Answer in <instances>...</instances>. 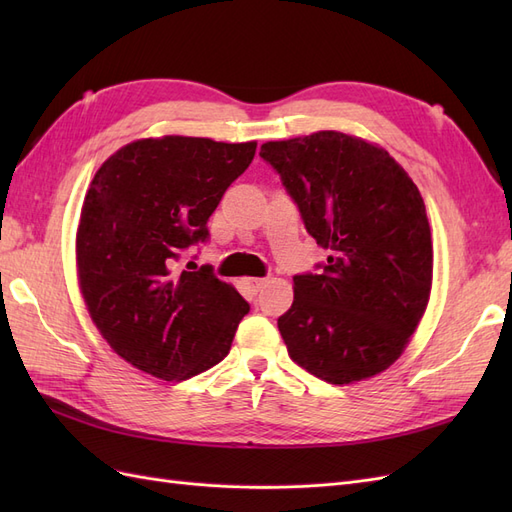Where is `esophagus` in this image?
Segmentation results:
<instances>
[{
  "label": "esophagus",
  "instance_id": "34e87169",
  "mask_svg": "<svg viewBox=\"0 0 512 512\" xmlns=\"http://www.w3.org/2000/svg\"><path fill=\"white\" fill-rule=\"evenodd\" d=\"M245 286L252 294H258V290L265 286V280H260V277H250V280H245Z\"/></svg>",
  "mask_w": 512,
  "mask_h": 512
}]
</instances>
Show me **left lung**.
<instances>
[{
  "label": "left lung",
  "instance_id": "obj_1",
  "mask_svg": "<svg viewBox=\"0 0 512 512\" xmlns=\"http://www.w3.org/2000/svg\"><path fill=\"white\" fill-rule=\"evenodd\" d=\"M309 235L329 258L294 275L277 320L288 354L309 374L350 384L393 365L431 292L433 243L423 196L378 145L322 130L260 147Z\"/></svg>",
  "mask_w": 512,
  "mask_h": 512
}]
</instances>
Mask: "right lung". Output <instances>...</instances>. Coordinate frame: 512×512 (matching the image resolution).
<instances>
[{"label":"right lung","instance_id":"1","mask_svg":"<svg viewBox=\"0 0 512 512\" xmlns=\"http://www.w3.org/2000/svg\"><path fill=\"white\" fill-rule=\"evenodd\" d=\"M256 143L141 138L91 181L76 230V269L89 316L121 359L162 380L218 365L250 305L211 267L177 271Z\"/></svg>","mask_w":512,"mask_h":512}]
</instances>
